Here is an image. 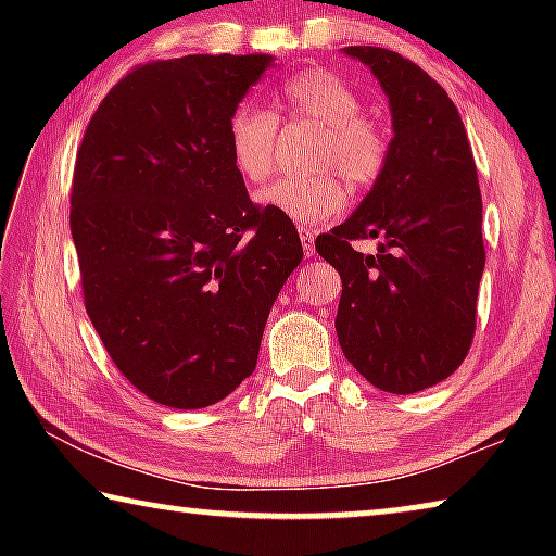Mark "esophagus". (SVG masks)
I'll list each match as a JSON object with an SVG mask.
<instances>
[{
    "label": "esophagus",
    "instance_id": "esophagus-1",
    "mask_svg": "<svg viewBox=\"0 0 556 556\" xmlns=\"http://www.w3.org/2000/svg\"><path fill=\"white\" fill-rule=\"evenodd\" d=\"M299 238H301V244H304V255L312 257L316 252V244H314L316 232L308 230V228H299Z\"/></svg>",
    "mask_w": 556,
    "mask_h": 556
}]
</instances>
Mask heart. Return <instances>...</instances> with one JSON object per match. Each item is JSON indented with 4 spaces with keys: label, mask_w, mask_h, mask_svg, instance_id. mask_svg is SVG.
<instances>
[{
    "label": "heart",
    "mask_w": 556,
    "mask_h": 556,
    "mask_svg": "<svg viewBox=\"0 0 556 556\" xmlns=\"http://www.w3.org/2000/svg\"><path fill=\"white\" fill-rule=\"evenodd\" d=\"M279 110L289 119L324 127L316 166H333L355 186H368L382 174L390 156V137L380 122L363 117L357 92L324 68L299 71L281 83ZM279 119L275 112L242 102L228 119L232 166L248 181H265L275 172ZM345 188L333 172L304 178H279L260 193V203L299 225H316L345 208Z\"/></svg>",
    "instance_id": "b5f03b06"
}]
</instances>
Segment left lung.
<instances>
[{
	"label": "left lung",
	"mask_w": 556,
	"mask_h": 556,
	"mask_svg": "<svg viewBox=\"0 0 556 556\" xmlns=\"http://www.w3.org/2000/svg\"><path fill=\"white\" fill-rule=\"evenodd\" d=\"M390 100V156L357 211L316 238L343 281L336 333L375 388L412 394L446 380L476 333L485 267L483 203L464 122L417 63L378 46H348ZM378 237V256L352 250Z\"/></svg>",
	"instance_id": "1"
}]
</instances>
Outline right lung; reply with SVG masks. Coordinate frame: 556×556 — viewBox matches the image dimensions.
<instances>
[{"label": "right lung", "mask_w": 556, "mask_h": 556, "mask_svg": "<svg viewBox=\"0 0 556 556\" xmlns=\"http://www.w3.org/2000/svg\"><path fill=\"white\" fill-rule=\"evenodd\" d=\"M269 65L265 53L137 65L78 147L86 312L117 370L172 409L211 407L250 378L304 257L294 223L250 201L228 152V119Z\"/></svg>", "instance_id": "obj_1"}]
</instances>
